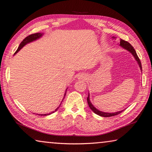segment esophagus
I'll list each match as a JSON object with an SVG mask.
<instances>
[{
  "label": "esophagus",
  "instance_id": "34e87169",
  "mask_svg": "<svg viewBox=\"0 0 152 152\" xmlns=\"http://www.w3.org/2000/svg\"><path fill=\"white\" fill-rule=\"evenodd\" d=\"M79 78H81V79H83V80H84V79H86V76L83 75V74H82V75H80V76H79Z\"/></svg>",
  "mask_w": 152,
  "mask_h": 152
}]
</instances>
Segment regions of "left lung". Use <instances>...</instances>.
<instances>
[{
    "mask_svg": "<svg viewBox=\"0 0 152 152\" xmlns=\"http://www.w3.org/2000/svg\"><path fill=\"white\" fill-rule=\"evenodd\" d=\"M112 39H115L116 37H112ZM119 46H121L123 48H124L125 50H127V51H129V52L133 55V57H134V59H136V61H137V63L138 64V65H139L140 68V70L141 71L142 70V64H141V62H140V60L139 58H138L137 54L136 53V51L134 49V48L131 46V45L127 41H125L124 40L121 39L120 42H119ZM87 101H88V105L89 106V108L91 109V110L95 113L96 114H97L100 116H102V117H111V116H114V115H116L119 114H120L123 111H124V110L121 111H119L117 112H114V113H108V112H102V111H100L98 109H96L94 106L92 104V103L90 101V99H89V93L88 94V98H87Z\"/></svg>",
    "mask_w": 152,
    "mask_h": 152,
    "instance_id": "1",
    "label": "left lung"
}]
</instances>
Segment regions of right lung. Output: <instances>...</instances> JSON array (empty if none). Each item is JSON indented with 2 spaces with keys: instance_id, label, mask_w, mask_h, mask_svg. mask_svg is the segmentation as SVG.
Returning <instances> with one entry per match:
<instances>
[{
  "instance_id": "right-lung-1",
  "label": "right lung",
  "mask_w": 152,
  "mask_h": 152,
  "mask_svg": "<svg viewBox=\"0 0 152 152\" xmlns=\"http://www.w3.org/2000/svg\"><path fill=\"white\" fill-rule=\"evenodd\" d=\"M43 34H44V33H34V34H33L28 35V37H27L26 38H25V39L21 42V44H19V47H18V50H16V51L15 52L14 55L17 53L18 52V51H19V50H20L23 47L25 46V45L27 44H28V43H30V42H33V41H35V40H38V39H39L40 38H41L43 36ZM66 90H67V89H66L65 93H64V97H63V99H64V96H65V95H66ZM63 101H61L60 105H59V106H58V107H57L56 110H55L54 111H53V112H51L49 113V114H38V115H42V116H44H44H45V115H50V114H53V113H54L55 112H56V111L57 110L59 109V108L60 106H61V103H62Z\"/></svg>"
}]
</instances>
